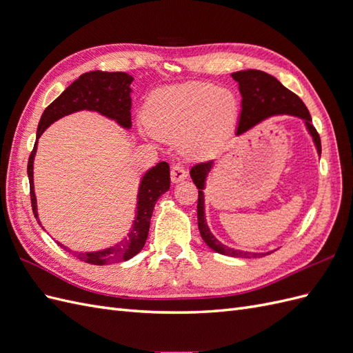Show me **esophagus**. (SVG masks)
Masks as SVG:
<instances>
[{
    "label": "esophagus",
    "instance_id": "obj_1",
    "mask_svg": "<svg viewBox=\"0 0 353 353\" xmlns=\"http://www.w3.org/2000/svg\"><path fill=\"white\" fill-rule=\"evenodd\" d=\"M188 175L187 169L184 168V165L181 163H176L172 166V169H170V179H172V183H179V181L185 179Z\"/></svg>",
    "mask_w": 353,
    "mask_h": 353
}]
</instances>
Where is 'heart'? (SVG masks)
Returning a JSON list of instances; mask_svg holds the SVG:
<instances>
[{
	"mask_svg": "<svg viewBox=\"0 0 353 353\" xmlns=\"http://www.w3.org/2000/svg\"><path fill=\"white\" fill-rule=\"evenodd\" d=\"M239 101L228 88L210 82H184L156 90L144 105V122L163 140L181 137L191 157L213 153L225 141L237 119Z\"/></svg>",
	"mask_w": 353,
	"mask_h": 353,
	"instance_id": "1",
	"label": "heart"
}]
</instances>
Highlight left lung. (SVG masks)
Here are the masks:
<instances>
[{"instance_id":"obj_1","label":"left lung","mask_w":353,"mask_h":353,"mask_svg":"<svg viewBox=\"0 0 353 353\" xmlns=\"http://www.w3.org/2000/svg\"><path fill=\"white\" fill-rule=\"evenodd\" d=\"M232 79L239 82V90L241 94V113H240V122L237 128V134H243L244 131L250 130L256 123L262 122L266 117L272 114H294L305 121L309 134L312 135L314 143L316 145L318 153L321 154V140H319V134L316 132L315 126L312 125L311 114L305 105V103L299 99V95L287 90L284 85L276 81L272 74L265 73L262 70L249 69V70H240L231 73ZM213 166L212 160L208 162H201L194 165L190 170L191 179L199 188V200H197V222H199V231L201 239L209 245L212 250H215L221 254L232 256V258H262L265 254H271V252L266 253H252V252H243L231 249L228 245H223L219 240L212 236V232L208 227L205 219V196H203V190H205V181L210 169Z\"/></svg>"}]
</instances>
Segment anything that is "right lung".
Segmentation results:
<instances>
[{"mask_svg":"<svg viewBox=\"0 0 353 353\" xmlns=\"http://www.w3.org/2000/svg\"><path fill=\"white\" fill-rule=\"evenodd\" d=\"M134 78L125 72H101L94 70L81 74V77L72 82L69 87L63 91L59 97L52 101L41 116L37 131V141L34 150L30 152L28 160V176L30 185V203L35 218H38L37 212V197L34 191V157L37 153V143L41 134L47 128L56 122L60 117L70 114L78 110H94L103 116L114 119L123 128H131V88ZM170 187V174L169 165L166 162H160L153 166L145 175L140 184L137 201V216L134 225L128 234V239H123L112 248H108L100 252H72L82 262L91 265H108L116 263L134 258L137 253L144 248L148 230H150V219L153 215V209L157 199L169 190ZM39 222V221H38ZM57 244H60L57 241ZM61 249L68 250L66 245L60 244Z\"/></svg>","mask_w":353,"mask_h":353,"instance_id":"1","label":"right lung"}]
</instances>
